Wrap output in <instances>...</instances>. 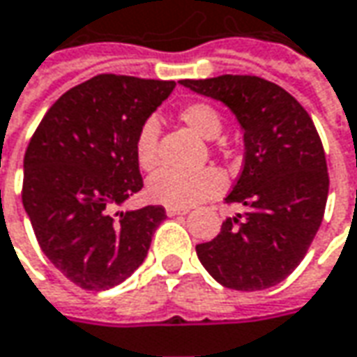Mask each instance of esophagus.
<instances>
[{"instance_id": "34e87169", "label": "esophagus", "mask_w": 357, "mask_h": 357, "mask_svg": "<svg viewBox=\"0 0 357 357\" xmlns=\"http://www.w3.org/2000/svg\"><path fill=\"white\" fill-rule=\"evenodd\" d=\"M189 209H176V207H166V215L168 217H176V215H185Z\"/></svg>"}]
</instances>
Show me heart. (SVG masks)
Returning a JSON list of instances; mask_svg holds the SVG:
<instances>
[{"instance_id":"obj_1","label":"heart","mask_w":357,"mask_h":357,"mask_svg":"<svg viewBox=\"0 0 357 357\" xmlns=\"http://www.w3.org/2000/svg\"><path fill=\"white\" fill-rule=\"evenodd\" d=\"M179 119L197 137L213 140L219 137L222 119L219 111L207 101H191L179 109ZM135 156L142 169H154L158 166V123L146 119L138 128L135 138ZM227 185L225 176L213 168H201L193 172L162 169L148 181V197L166 207L189 209L201 201L217 197Z\"/></svg>"}]
</instances>
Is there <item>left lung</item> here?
Wrapping results in <instances>:
<instances>
[{"mask_svg":"<svg viewBox=\"0 0 357 357\" xmlns=\"http://www.w3.org/2000/svg\"><path fill=\"white\" fill-rule=\"evenodd\" d=\"M179 84L222 101L244 130V168L227 203L248 211L195 246L199 261L229 289L273 287L305 258L324 217L328 169L314 123L295 97L264 77Z\"/></svg>","mask_w":357,"mask_h":357,"instance_id":"obj_1","label":"left lung"}]
</instances>
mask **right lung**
Returning a JSON list of instances; mask_svg holds the SVG:
<instances>
[{
  "label": "right lung",
  "mask_w": 357,
  "mask_h": 357,
  "mask_svg": "<svg viewBox=\"0 0 357 357\" xmlns=\"http://www.w3.org/2000/svg\"><path fill=\"white\" fill-rule=\"evenodd\" d=\"M176 82L101 74L68 89L23 160V207L38 246L77 287L105 291L144 261L162 205L115 211L142 189L135 138Z\"/></svg>",
  "instance_id": "right-lung-1"
}]
</instances>
